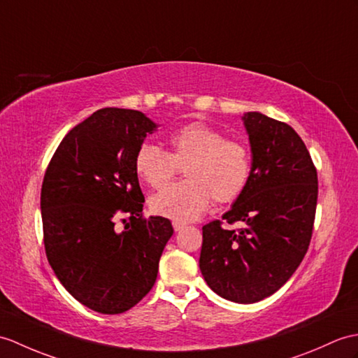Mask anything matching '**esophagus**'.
<instances>
[{
  "instance_id": "34e87169",
  "label": "esophagus",
  "mask_w": 358,
  "mask_h": 358,
  "mask_svg": "<svg viewBox=\"0 0 358 358\" xmlns=\"http://www.w3.org/2000/svg\"><path fill=\"white\" fill-rule=\"evenodd\" d=\"M186 226H187V224L182 222V221H173V222H172V227H173V230H176V231L182 230Z\"/></svg>"
}]
</instances>
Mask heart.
Returning <instances> with one entry per match:
<instances>
[{
	"label": "heart",
	"mask_w": 358,
	"mask_h": 358,
	"mask_svg": "<svg viewBox=\"0 0 358 358\" xmlns=\"http://www.w3.org/2000/svg\"><path fill=\"white\" fill-rule=\"evenodd\" d=\"M171 152L143 143L136 154L134 168L141 181L162 189L180 168L186 180L166 187L149 199L155 215L176 221H192L209 209L212 198L230 203L245 189L250 177V155L235 140L204 123H189L169 137Z\"/></svg>",
	"instance_id": "1"
}]
</instances>
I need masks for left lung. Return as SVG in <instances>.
<instances>
[{
    "mask_svg": "<svg viewBox=\"0 0 358 358\" xmlns=\"http://www.w3.org/2000/svg\"><path fill=\"white\" fill-rule=\"evenodd\" d=\"M252 149L245 189L220 221L203 227L199 270L215 293L255 303L276 293L308 250L317 204V172L302 138L262 113L243 115Z\"/></svg>",
    "mask_w": 358,
    "mask_h": 358,
    "instance_id": "obj_1",
    "label": "left lung"
}]
</instances>
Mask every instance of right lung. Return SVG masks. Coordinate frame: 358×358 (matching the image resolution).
Segmentation results:
<instances>
[{
    "label": "right lung",
    "instance_id": "1",
    "mask_svg": "<svg viewBox=\"0 0 358 358\" xmlns=\"http://www.w3.org/2000/svg\"><path fill=\"white\" fill-rule=\"evenodd\" d=\"M159 124L143 113L102 108L74 127L50 162L43 190L47 259L64 288L87 308L120 314L155 284L173 234L168 218H141L134 160ZM127 214L120 231L115 221Z\"/></svg>",
    "mask_w": 358,
    "mask_h": 358
}]
</instances>
